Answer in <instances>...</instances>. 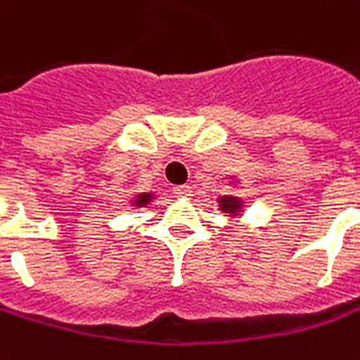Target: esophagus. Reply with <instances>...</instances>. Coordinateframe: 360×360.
Returning a JSON list of instances; mask_svg holds the SVG:
<instances>
[{"instance_id": "esophagus-1", "label": "esophagus", "mask_w": 360, "mask_h": 360, "mask_svg": "<svg viewBox=\"0 0 360 360\" xmlns=\"http://www.w3.org/2000/svg\"><path fill=\"white\" fill-rule=\"evenodd\" d=\"M191 193H193V189H191L189 185H177V187H173V195L175 197H191Z\"/></svg>"}]
</instances>
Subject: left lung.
<instances>
[{
    "mask_svg": "<svg viewBox=\"0 0 360 360\" xmlns=\"http://www.w3.org/2000/svg\"><path fill=\"white\" fill-rule=\"evenodd\" d=\"M222 209L224 211H234V209H238V200L234 199H222Z\"/></svg>",
    "mask_w": 360,
    "mask_h": 360,
    "instance_id": "8db88e82",
    "label": "left lung"
}]
</instances>
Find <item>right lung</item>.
<instances>
[{
    "label": "right lung",
    "mask_w": 360,
    "mask_h": 360,
    "mask_svg": "<svg viewBox=\"0 0 360 360\" xmlns=\"http://www.w3.org/2000/svg\"><path fill=\"white\" fill-rule=\"evenodd\" d=\"M149 195H139V199L136 200V205H143V202H148Z\"/></svg>",
    "instance_id": "right-lung-1"
}]
</instances>
